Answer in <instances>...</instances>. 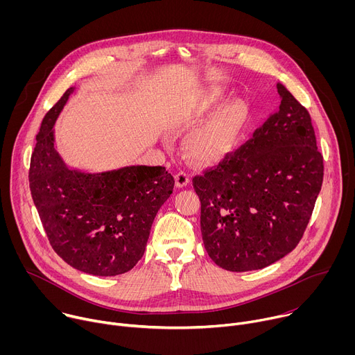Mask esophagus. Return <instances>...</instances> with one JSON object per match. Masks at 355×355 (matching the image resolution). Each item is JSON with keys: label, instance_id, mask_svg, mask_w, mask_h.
<instances>
[{"label": "esophagus", "instance_id": "1", "mask_svg": "<svg viewBox=\"0 0 355 355\" xmlns=\"http://www.w3.org/2000/svg\"><path fill=\"white\" fill-rule=\"evenodd\" d=\"M189 182V174L185 173V171H180L175 174V185L178 188H182V187H187Z\"/></svg>", "mask_w": 355, "mask_h": 355}]
</instances>
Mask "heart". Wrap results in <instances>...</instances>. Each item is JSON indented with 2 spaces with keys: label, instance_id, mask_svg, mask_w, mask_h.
I'll return each instance as SVG.
<instances>
[{
  "label": "heart",
  "instance_id": "heart-1",
  "mask_svg": "<svg viewBox=\"0 0 355 355\" xmlns=\"http://www.w3.org/2000/svg\"><path fill=\"white\" fill-rule=\"evenodd\" d=\"M223 99V94L214 91L202 96L193 105L189 121L195 122L209 114ZM248 116L243 101H230L220 107L204 125L187 140V153L195 162L212 164L225 159L234 148Z\"/></svg>",
  "mask_w": 355,
  "mask_h": 355
}]
</instances>
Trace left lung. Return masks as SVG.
Listing matches in <instances>:
<instances>
[{
  "mask_svg": "<svg viewBox=\"0 0 355 355\" xmlns=\"http://www.w3.org/2000/svg\"><path fill=\"white\" fill-rule=\"evenodd\" d=\"M279 111L252 137L192 178L200 232L220 268H264L291 252L306 230L323 182L308 110L281 84Z\"/></svg>",
  "mask_w": 355,
  "mask_h": 355,
  "instance_id": "obj_1",
  "label": "left lung"
}]
</instances>
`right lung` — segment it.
I'll use <instances>...</instances> for the list:
<instances>
[{
    "label": "right lung",
    "mask_w": 355,
    "mask_h": 355,
    "mask_svg": "<svg viewBox=\"0 0 355 355\" xmlns=\"http://www.w3.org/2000/svg\"><path fill=\"white\" fill-rule=\"evenodd\" d=\"M69 88L44 115L31 157L29 188L50 245L69 266L98 277L132 270L174 188L166 167L132 166L103 174L70 170L53 144Z\"/></svg>",
    "instance_id": "1"
}]
</instances>
